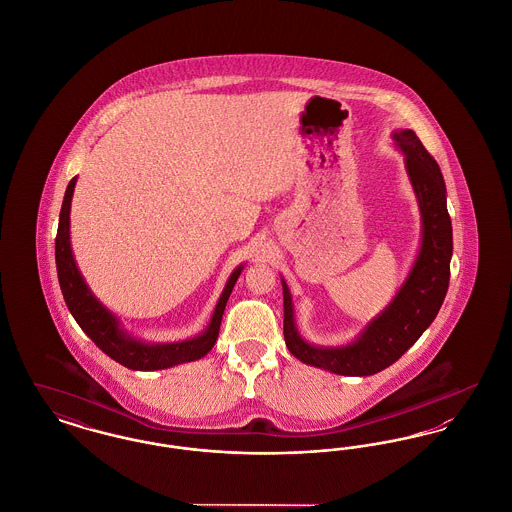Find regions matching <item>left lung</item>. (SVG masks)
I'll list each match as a JSON object with an SVG mask.
<instances>
[{"instance_id":"obj_1","label":"left lung","mask_w":512,"mask_h":512,"mask_svg":"<svg viewBox=\"0 0 512 512\" xmlns=\"http://www.w3.org/2000/svg\"><path fill=\"white\" fill-rule=\"evenodd\" d=\"M393 146L405 155L420 211V247L413 267L390 303L370 318L355 340L343 345H317L297 328L292 292L284 290V340L293 357L309 366L341 374L372 376L393 365L438 317L449 288L453 255V228L447 213V190L436 159L426 151L411 128L391 132Z\"/></svg>"}]
</instances>
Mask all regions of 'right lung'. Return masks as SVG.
Wrapping results in <instances>:
<instances>
[{
  "label": "right lung",
  "instance_id": "1",
  "mask_svg": "<svg viewBox=\"0 0 512 512\" xmlns=\"http://www.w3.org/2000/svg\"><path fill=\"white\" fill-rule=\"evenodd\" d=\"M74 186H76V176L67 186L61 213H59V228L55 238V265H57V278H59L65 303L74 320L78 322V326L105 355H109L113 361L130 370H146V372L163 370V368L192 363L205 357L219 338L220 320L224 315V307L230 293L234 290V284L238 282L245 268L244 263L234 268L232 274L228 276L209 324L197 336L188 340L165 341V343L140 340L122 326L121 318L99 301L90 290V286L86 284L80 268L74 261L73 245H71V203H73Z\"/></svg>",
  "mask_w": 512,
  "mask_h": 512
}]
</instances>
